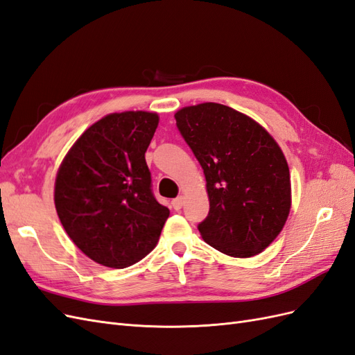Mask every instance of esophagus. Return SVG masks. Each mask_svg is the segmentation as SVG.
<instances>
[{
  "label": "esophagus",
  "mask_w": 355,
  "mask_h": 355,
  "mask_svg": "<svg viewBox=\"0 0 355 355\" xmlns=\"http://www.w3.org/2000/svg\"><path fill=\"white\" fill-rule=\"evenodd\" d=\"M171 206H173L175 210H180L182 206H184V197H178L173 201H171Z\"/></svg>",
  "instance_id": "34e87169"
}]
</instances>
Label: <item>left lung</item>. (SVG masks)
<instances>
[{"label": "left lung", "mask_w": 355, "mask_h": 355, "mask_svg": "<svg viewBox=\"0 0 355 355\" xmlns=\"http://www.w3.org/2000/svg\"><path fill=\"white\" fill-rule=\"evenodd\" d=\"M175 118L207 182L202 240L234 257L261 253L283 230L292 202L280 146L250 116L220 103L187 106Z\"/></svg>", "instance_id": "obj_1"}]
</instances>
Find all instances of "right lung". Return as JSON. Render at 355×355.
I'll use <instances>...</instances> for the list:
<instances>
[{"label": "right lung", "mask_w": 355, "mask_h": 355, "mask_svg": "<svg viewBox=\"0 0 355 355\" xmlns=\"http://www.w3.org/2000/svg\"><path fill=\"white\" fill-rule=\"evenodd\" d=\"M157 125L154 112L106 115L80 136L59 167L58 216L75 245L103 266L144 259L170 214L154 197L145 161Z\"/></svg>", "instance_id": "add662e5"}]
</instances>
